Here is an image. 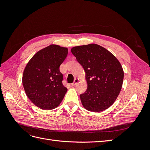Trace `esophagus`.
Instances as JSON below:
<instances>
[{"label":"esophagus","instance_id":"34e87169","mask_svg":"<svg viewBox=\"0 0 150 150\" xmlns=\"http://www.w3.org/2000/svg\"><path fill=\"white\" fill-rule=\"evenodd\" d=\"M78 82H79V79H74V81L73 82V83H72L71 85H72V86H75L76 84H77V83H78Z\"/></svg>","mask_w":150,"mask_h":150}]
</instances>
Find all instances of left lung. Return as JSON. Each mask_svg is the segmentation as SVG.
<instances>
[{"label": "left lung", "instance_id": "8db88e82", "mask_svg": "<svg viewBox=\"0 0 150 150\" xmlns=\"http://www.w3.org/2000/svg\"><path fill=\"white\" fill-rule=\"evenodd\" d=\"M71 51L86 73L88 88L80 95L83 106L93 112L106 110L114 103L122 88L124 72L120 62L96 44L76 46Z\"/></svg>", "mask_w": 150, "mask_h": 150}]
</instances>
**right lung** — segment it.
Listing matches in <instances>:
<instances>
[{
  "label": "right lung",
  "mask_w": 150,
  "mask_h": 150,
  "mask_svg": "<svg viewBox=\"0 0 150 150\" xmlns=\"http://www.w3.org/2000/svg\"><path fill=\"white\" fill-rule=\"evenodd\" d=\"M67 53L66 47L50 45L38 51L27 64L22 84L26 95L36 106L52 110L62 101L67 89L62 84L59 67Z\"/></svg>",
  "instance_id": "1"
}]
</instances>
